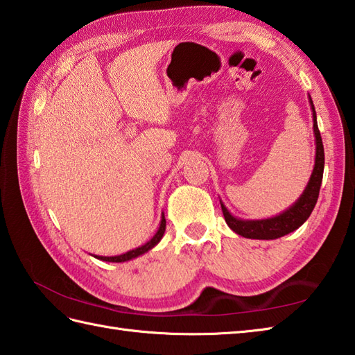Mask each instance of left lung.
Here are the masks:
<instances>
[{
    "label": "left lung",
    "mask_w": 355,
    "mask_h": 355,
    "mask_svg": "<svg viewBox=\"0 0 355 355\" xmlns=\"http://www.w3.org/2000/svg\"><path fill=\"white\" fill-rule=\"evenodd\" d=\"M310 103L313 110V130L315 135V162L310 182H308L304 193L300 195L299 200L294 202L291 207L286 209L285 212L279 214L273 218H267V220H241V218L233 216L227 210V207L221 202L225 223H227L229 227L235 233H238V235L250 239H276L299 229L300 225L308 220V216L311 215L315 202H318L319 198V191L323 178V166H325V153H323V143L318 126V116H315L311 97Z\"/></svg>",
    "instance_id": "8db88e82"
}]
</instances>
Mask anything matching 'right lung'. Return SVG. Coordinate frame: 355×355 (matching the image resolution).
Here are the masks:
<instances>
[{"mask_svg":"<svg viewBox=\"0 0 355 355\" xmlns=\"http://www.w3.org/2000/svg\"><path fill=\"white\" fill-rule=\"evenodd\" d=\"M164 229H166V220H164V215H163L162 216L160 227H158L155 235L150 238L146 244H143V245H140L137 248H134V250H130V252H126L123 254H119V256H94V258L101 259V261H105V262H125V261H130V259L137 258V256L149 252L150 248L155 247L158 243H160V239L164 235Z\"/></svg>","mask_w":355,"mask_h":355,"instance_id":"right-lung-1","label":"right lung"}]
</instances>
